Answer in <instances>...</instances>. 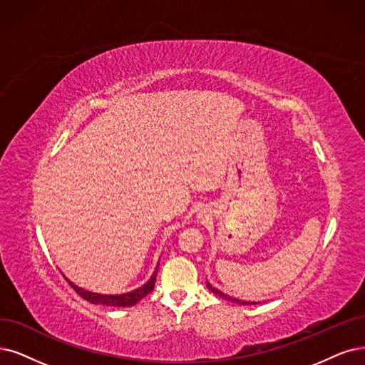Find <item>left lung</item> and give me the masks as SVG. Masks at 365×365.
Here are the masks:
<instances>
[{
	"label": "left lung",
	"instance_id": "1",
	"mask_svg": "<svg viewBox=\"0 0 365 365\" xmlns=\"http://www.w3.org/2000/svg\"><path fill=\"white\" fill-rule=\"evenodd\" d=\"M206 286H207V289L212 292V293H215V294H218V296H221V298H224V299H227V301H232V302H236V304H240V305H252V304H257V302H248V301H240V299H236V298H232V296H228V294H225V293H222L221 290H218V289H215L210 282H207L206 281Z\"/></svg>",
	"mask_w": 365,
	"mask_h": 365
}]
</instances>
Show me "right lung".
Returning <instances> with one entry per match:
<instances>
[{"label": "right lung", "instance_id": "right-lung-1", "mask_svg": "<svg viewBox=\"0 0 365 365\" xmlns=\"http://www.w3.org/2000/svg\"><path fill=\"white\" fill-rule=\"evenodd\" d=\"M158 267H159V263L155 269L153 275L150 277V279H148L144 286H141L140 289H135L132 292H128V293H123V294H99V293H93V292H88V290H84L81 289L78 286H75L73 282L71 279H67L64 277V279L69 282L71 287L81 296V298H84L86 301L91 302V304H101V305H111V307H130L133 304L140 302L144 296H147L148 293H150L153 289H155V281H156V274H158Z\"/></svg>", "mask_w": 365, "mask_h": 365}]
</instances>
